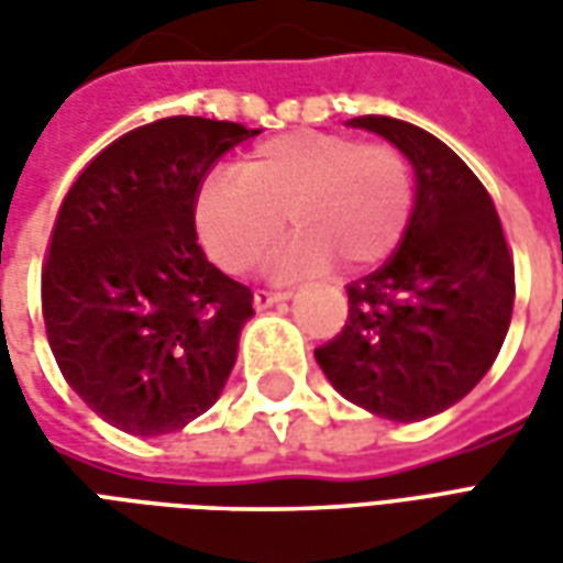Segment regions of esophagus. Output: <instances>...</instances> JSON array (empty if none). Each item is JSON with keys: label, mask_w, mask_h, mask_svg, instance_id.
<instances>
[{"label": "esophagus", "mask_w": 563, "mask_h": 563, "mask_svg": "<svg viewBox=\"0 0 563 563\" xmlns=\"http://www.w3.org/2000/svg\"><path fill=\"white\" fill-rule=\"evenodd\" d=\"M289 295H292L289 289H265V286H262V289H256V298H253V301H256V310H268V307H274L277 301H286Z\"/></svg>", "instance_id": "34e87169"}]
</instances>
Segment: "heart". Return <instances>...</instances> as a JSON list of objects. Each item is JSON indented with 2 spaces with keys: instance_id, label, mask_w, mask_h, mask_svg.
I'll list each match as a JSON object with an SVG mask.
<instances>
[{
  "instance_id": "1",
  "label": "heart",
  "mask_w": 563,
  "mask_h": 563,
  "mask_svg": "<svg viewBox=\"0 0 563 563\" xmlns=\"http://www.w3.org/2000/svg\"><path fill=\"white\" fill-rule=\"evenodd\" d=\"M413 213V172L389 141L343 132H289L241 156L234 174L213 172L192 196V225L205 253L229 274H250L280 241L283 274L367 271L401 244Z\"/></svg>"
}]
</instances>
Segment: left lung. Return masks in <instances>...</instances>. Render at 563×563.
Segmentation results:
<instances>
[{
	"mask_svg": "<svg viewBox=\"0 0 563 563\" xmlns=\"http://www.w3.org/2000/svg\"><path fill=\"white\" fill-rule=\"evenodd\" d=\"M410 159L416 201L389 262L346 286L350 313L317 362L346 401L395 422L446 410L495 365L507 338L516 268L495 201L431 132L353 117Z\"/></svg>",
	"mask_w": 563,
	"mask_h": 563,
	"instance_id": "8db88e82",
	"label": "left lung"
}]
</instances>
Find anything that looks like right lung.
Listing matches in <instances>:
<instances>
[{
  "instance_id": "1",
  "label": "right lung",
  "mask_w": 563,
  "mask_h": 563,
  "mask_svg": "<svg viewBox=\"0 0 563 563\" xmlns=\"http://www.w3.org/2000/svg\"><path fill=\"white\" fill-rule=\"evenodd\" d=\"M253 135L162 117L92 156L59 205L42 268L47 343L80 401L126 434L184 428L232 374L253 292L208 262L192 196Z\"/></svg>"
}]
</instances>
